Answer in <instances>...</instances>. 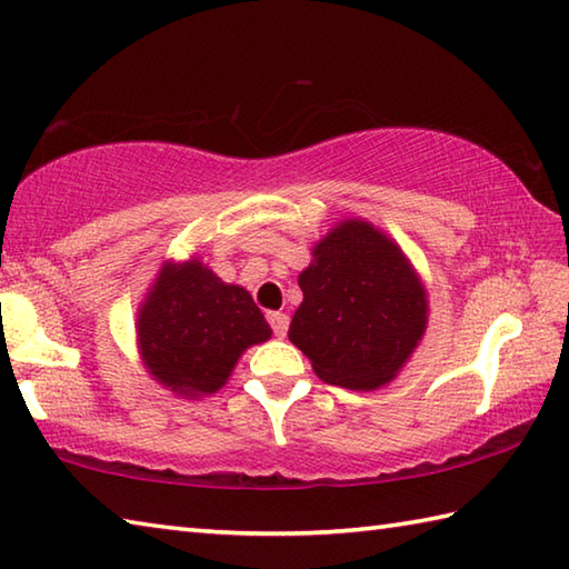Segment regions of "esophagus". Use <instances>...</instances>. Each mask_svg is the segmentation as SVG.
<instances>
[{
	"label": "esophagus",
	"instance_id": "obj_1",
	"mask_svg": "<svg viewBox=\"0 0 569 569\" xmlns=\"http://www.w3.org/2000/svg\"><path fill=\"white\" fill-rule=\"evenodd\" d=\"M266 318H269V326H271V330L276 332V336L283 338L286 330H288V316L286 313H276V310H273V313H269Z\"/></svg>",
	"mask_w": 569,
	"mask_h": 569
}]
</instances>
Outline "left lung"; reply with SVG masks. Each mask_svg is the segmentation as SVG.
Returning <instances> with one entry per match:
<instances>
[{
	"label": "left lung",
	"mask_w": 569,
	"mask_h": 569,
	"mask_svg": "<svg viewBox=\"0 0 569 569\" xmlns=\"http://www.w3.org/2000/svg\"><path fill=\"white\" fill-rule=\"evenodd\" d=\"M300 273L303 303L288 338L322 382L375 389L425 336L427 298L405 253L367 221H345Z\"/></svg>",
	"instance_id": "left-lung-1"
}]
</instances>
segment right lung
<instances>
[{"label":"right lung","instance_id":"obj_1","mask_svg":"<svg viewBox=\"0 0 569 569\" xmlns=\"http://www.w3.org/2000/svg\"><path fill=\"white\" fill-rule=\"evenodd\" d=\"M144 365L154 380L184 397L211 395L239 355L271 338L253 298L227 286L199 261L164 266L138 318Z\"/></svg>","mask_w":569,"mask_h":569}]
</instances>
